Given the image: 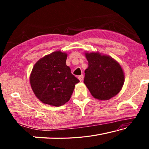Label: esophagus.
Segmentation results:
<instances>
[{
	"mask_svg": "<svg viewBox=\"0 0 149 149\" xmlns=\"http://www.w3.org/2000/svg\"><path fill=\"white\" fill-rule=\"evenodd\" d=\"M78 79L80 80V81H82L83 80H84V75H81L78 76Z\"/></svg>",
	"mask_w": 149,
	"mask_h": 149,
	"instance_id": "obj_1",
	"label": "esophagus"
}]
</instances>
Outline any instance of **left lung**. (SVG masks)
<instances>
[{
  "label": "left lung",
  "mask_w": 149,
  "mask_h": 149,
  "mask_svg": "<svg viewBox=\"0 0 149 149\" xmlns=\"http://www.w3.org/2000/svg\"><path fill=\"white\" fill-rule=\"evenodd\" d=\"M88 68L85 71L84 84L93 97L108 100L116 95L124 83L120 65L112 58L98 53L85 54Z\"/></svg>",
  "instance_id": "obj_1"
}]
</instances>
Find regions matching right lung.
Here are the masks:
<instances>
[{"mask_svg":"<svg viewBox=\"0 0 149 149\" xmlns=\"http://www.w3.org/2000/svg\"><path fill=\"white\" fill-rule=\"evenodd\" d=\"M66 53L56 51L40 59L30 75V84L36 97L45 104L54 107L70 100L79 80L65 64Z\"/></svg>","mask_w":149,"mask_h":149,"instance_id":"add662e5","label":"right lung"}]
</instances>
